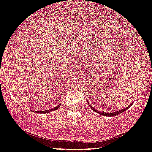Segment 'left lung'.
<instances>
[{
    "label": "left lung",
    "instance_id": "8db88e82",
    "mask_svg": "<svg viewBox=\"0 0 152 152\" xmlns=\"http://www.w3.org/2000/svg\"><path fill=\"white\" fill-rule=\"evenodd\" d=\"M132 104H131L129 105V106H128L127 107H126V108H124V109H123V110H119V111H117V112H112V113H106V112H100V111H98V110H97L96 109H95V108H93L92 106H91V109H92L94 112H96L97 113H99V114H102V115H105V116H115V115H118V114H121V113H122V112H124L125 110H126L127 109H128L129 107H131V105Z\"/></svg>",
    "mask_w": 152,
    "mask_h": 152
}]
</instances>
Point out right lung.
Returning a JSON list of instances; mask_svg holds the SVG:
<instances>
[{
  "instance_id": "add662e5",
  "label": "right lung",
  "mask_w": 152,
  "mask_h": 152,
  "mask_svg": "<svg viewBox=\"0 0 152 152\" xmlns=\"http://www.w3.org/2000/svg\"><path fill=\"white\" fill-rule=\"evenodd\" d=\"M59 106H60V105H59L58 106H57V107H53V109H50V110H49L40 111V112H38V111H37H37H34V112H36V113H40V114H46V113H49V112H51V111L57 110V109H58V108L59 107Z\"/></svg>"
}]
</instances>
